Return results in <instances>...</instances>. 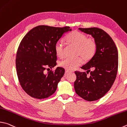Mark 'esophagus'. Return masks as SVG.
Listing matches in <instances>:
<instances>
[{"label":"esophagus","mask_w":127,"mask_h":127,"mask_svg":"<svg viewBox=\"0 0 127 127\" xmlns=\"http://www.w3.org/2000/svg\"><path fill=\"white\" fill-rule=\"evenodd\" d=\"M65 73H68L70 72V70H67V69H65Z\"/></svg>","instance_id":"1"}]
</instances>
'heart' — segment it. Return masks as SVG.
Listing matches in <instances>:
<instances>
[{"label":"heart","instance_id":"1","mask_svg":"<svg viewBox=\"0 0 127 127\" xmlns=\"http://www.w3.org/2000/svg\"><path fill=\"white\" fill-rule=\"evenodd\" d=\"M65 41L68 45L76 47V55L81 56L85 61L91 59L95 53L96 43L95 40L92 38H87L86 34L81 32L77 31L71 32L66 36ZM54 49L57 57L60 58L64 57V47L61 41L56 43ZM81 57L66 58L60 62L59 65L65 69H74L82 64V59Z\"/></svg>","mask_w":127,"mask_h":127}]
</instances>
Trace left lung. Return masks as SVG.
<instances>
[{
	"label": "left lung",
	"instance_id": "obj_1",
	"mask_svg": "<svg viewBox=\"0 0 127 127\" xmlns=\"http://www.w3.org/2000/svg\"><path fill=\"white\" fill-rule=\"evenodd\" d=\"M79 29L91 35L96 43L94 56L81 67L87 70V73L75 71L76 93L91 102L103 97L111 88L118 71V53L112 38L103 30L98 28H79ZM89 72L90 75L87 76Z\"/></svg>",
	"mask_w": 127,
	"mask_h": 127
}]
</instances>
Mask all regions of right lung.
<instances>
[{"mask_svg": "<svg viewBox=\"0 0 127 127\" xmlns=\"http://www.w3.org/2000/svg\"><path fill=\"white\" fill-rule=\"evenodd\" d=\"M69 27L39 25L31 30L20 42L16 57V68L22 88L32 97L44 99L56 91L58 84L65 73L57 67L45 73V69L57 65L54 47Z\"/></svg>", "mask_w": 127, "mask_h": 127, "instance_id": "right-lung-1", "label": "right lung"}]
</instances>
